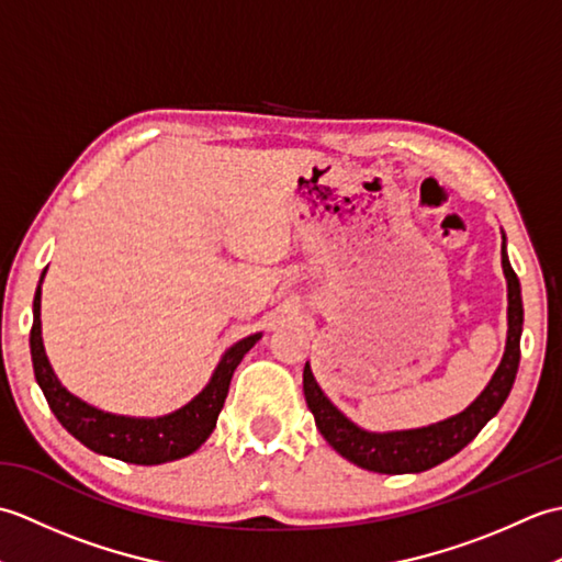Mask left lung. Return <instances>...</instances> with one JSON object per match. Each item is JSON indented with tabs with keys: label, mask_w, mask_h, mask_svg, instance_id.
Listing matches in <instances>:
<instances>
[{
	"label": "left lung",
	"mask_w": 562,
	"mask_h": 562,
	"mask_svg": "<svg viewBox=\"0 0 562 562\" xmlns=\"http://www.w3.org/2000/svg\"><path fill=\"white\" fill-rule=\"evenodd\" d=\"M503 272L507 280V342L503 360H499L495 374L487 381L469 408L425 427L393 429V432H369V429L355 425L348 415H342L330 398L321 391L314 379L312 364H304V398L308 411L314 413L318 432L340 457L352 461L360 469L374 473H420L432 465L451 459L459 453L481 429L493 420L497 411L507 401L512 384H515L519 369V340L524 326L521 288L515 270L507 258V238L503 232Z\"/></svg>",
	"instance_id": "1"
}]
</instances>
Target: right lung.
Instances as JSON below:
<instances>
[{
  "label": "right lung",
  "mask_w": 562,
  "mask_h": 562,
  "mask_svg": "<svg viewBox=\"0 0 562 562\" xmlns=\"http://www.w3.org/2000/svg\"><path fill=\"white\" fill-rule=\"evenodd\" d=\"M45 272L47 268L43 270L38 290L33 296L31 360L35 381H38L47 405H50V411L67 432L91 451L137 465H157L183 459L205 445L212 429L217 427V417L224 408L226 393H229L234 369L241 364L244 355L262 338V333L241 338L229 350H224L205 389L193 401H188L183 408L159 417L105 413L97 405L81 401L75 393H69L63 386V381L57 379L50 360H47L41 328V284Z\"/></svg>",
  "instance_id": "obj_1"
}]
</instances>
